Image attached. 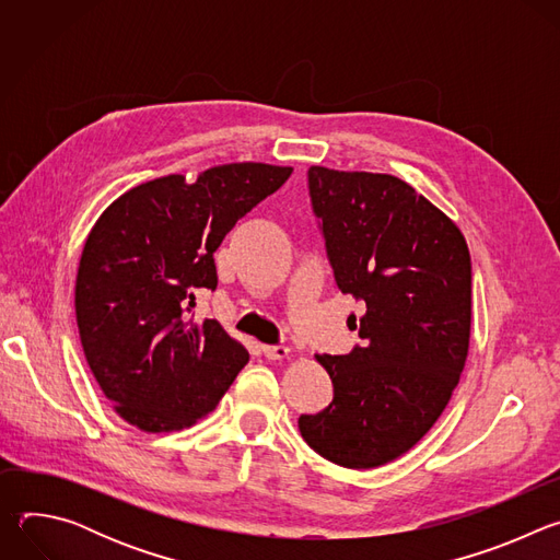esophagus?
<instances>
[{"label":"esophagus","mask_w":560,"mask_h":560,"mask_svg":"<svg viewBox=\"0 0 560 560\" xmlns=\"http://www.w3.org/2000/svg\"><path fill=\"white\" fill-rule=\"evenodd\" d=\"M261 352L270 361H281V359L290 357V348H285V346H264Z\"/></svg>","instance_id":"34e87169"}]
</instances>
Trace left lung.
<instances>
[{"label":"left lung","instance_id":"left-lung-1","mask_svg":"<svg viewBox=\"0 0 560 560\" xmlns=\"http://www.w3.org/2000/svg\"><path fill=\"white\" fill-rule=\"evenodd\" d=\"M307 188L335 281L365 312L363 346L316 354L335 398L301 415L299 432L324 458L370 469L415 447L452 398L469 348V250L458 225L398 177L312 166Z\"/></svg>","mask_w":560,"mask_h":560}]
</instances>
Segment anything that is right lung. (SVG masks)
I'll return each instance as SVG.
<instances>
[{
  "mask_svg": "<svg viewBox=\"0 0 560 560\" xmlns=\"http://www.w3.org/2000/svg\"><path fill=\"white\" fill-rule=\"evenodd\" d=\"M292 168L225 164L192 184L168 175L130 188L93 225L74 283L86 361L115 412L143 432L210 415L248 350L217 318H195V292L217 288L214 253L234 223Z\"/></svg>",
  "mask_w": 560,
  "mask_h": 560,
  "instance_id": "add662e5",
  "label": "right lung"
}]
</instances>
